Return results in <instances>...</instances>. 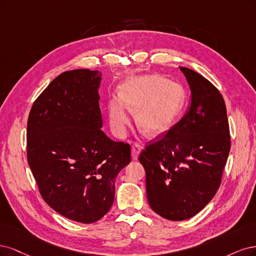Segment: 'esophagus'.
Wrapping results in <instances>:
<instances>
[{
  "mask_svg": "<svg viewBox=\"0 0 256 256\" xmlns=\"http://www.w3.org/2000/svg\"><path fill=\"white\" fill-rule=\"evenodd\" d=\"M142 146L137 142H135L133 146H132V158L136 160L138 158V155H139L140 151H142Z\"/></svg>",
  "mask_w": 256,
  "mask_h": 256,
  "instance_id": "esophagus-1",
  "label": "esophagus"
}]
</instances>
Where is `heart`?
Returning <instances> with one entry per match:
<instances>
[{"label": "heart", "instance_id": "heart-1", "mask_svg": "<svg viewBox=\"0 0 256 256\" xmlns=\"http://www.w3.org/2000/svg\"><path fill=\"white\" fill-rule=\"evenodd\" d=\"M185 105V92L176 82L160 76L128 78L120 94H114L107 103L108 120L114 133L126 135L130 112H135L138 128L146 135H158L176 121Z\"/></svg>", "mask_w": 256, "mask_h": 256}]
</instances>
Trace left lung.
<instances>
[{
    "label": "left lung",
    "instance_id": "8db88e82",
    "mask_svg": "<svg viewBox=\"0 0 256 256\" xmlns=\"http://www.w3.org/2000/svg\"><path fill=\"white\" fill-rule=\"evenodd\" d=\"M180 69L190 87V107L139 155L148 202L156 214L172 221L194 217L212 199L230 149L226 103L219 90L196 71Z\"/></svg>",
    "mask_w": 256,
    "mask_h": 256
}]
</instances>
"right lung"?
I'll use <instances>...</instances> for the list:
<instances>
[{"instance_id": "add662e5", "label": "right lung", "mask_w": 256, "mask_h": 256, "mask_svg": "<svg viewBox=\"0 0 256 256\" xmlns=\"http://www.w3.org/2000/svg\"><path fill=\"white\" fill-rule=\"evenodd\" d=\"M102 73L66 71L32 106L28 162L44 200L62 216L94 224L112 208L114 180L130 146L105 135L98 89Z\"/></svg>"}]
</instances>
